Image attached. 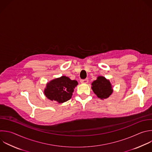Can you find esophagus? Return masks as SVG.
Returning <instances> with one entry per match:
<instances>
[{"label":"esophagus","mask_w":152,"mask_h":152,"mask_svg":"<svg viewBox=\"0 0 152 152\" xmlns=\"http://www.w3.org/2000/svg\"><path fill=\"white\" fill-rule=\"evenodd\" d=\"M80 82L82 83H87L88 82V80L87 79H81L80 80Z\"/></svg>","instance_id":"esophagus-1"}]
</instances>
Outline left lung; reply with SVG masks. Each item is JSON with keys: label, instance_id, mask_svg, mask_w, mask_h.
Instances as JSON below:
<instances>
[{"label": "left lung", "instance_id": "left-lung-1", "mask_svg": "<svg viewBox=\"0 0 152 152\" xmlns=\"http://www.w3.org/2000/svg\"><path fill=\"white\" fill-rule=\"evenodd\" d=\"M92 89L96 96L101 99L108 98L113 92L110 82L103 76H98L92 83Z\"/></svg>", "mask_w": 152, "mask_h": 152}]
</instances>
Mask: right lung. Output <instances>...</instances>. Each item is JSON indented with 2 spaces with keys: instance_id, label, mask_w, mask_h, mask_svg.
I'll use <instances>...</instances> for the list:
<instances>
[{
  "instance_id": "add662e5",
  "label": "right lung",
  "mask_w": 152,
  "mask_h": 152,
  "mask_svg": "<svg viewBox=\"0 0 152 152\" xmlns=\"http://www.w3.org/2000/svg\"><path fill=\"white\" fill-rule=\"evenodd\" d=\"M77 84L75 80H72L68 77L61 76L48 83L44 94L48 99L62 103L71 98Z\"/></svg>"
}]
</instances>
